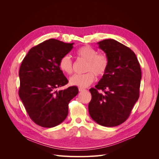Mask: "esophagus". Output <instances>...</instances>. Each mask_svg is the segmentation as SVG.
I'll return each mask as SVG.
<instances>
[{"label": "esophagus", "instance_id": "34e87169", "mask_svg": "<svg viewBox=\"0 0 159 159\" xmlns=\"http://www.w3.org/2000/svg\"><path fill=\"white\" fill-rule=\"evenodd\" d=\"M79 90L80 92H82V91H85V89H84L81 88H79Z\"/></svg>", "mask_w": 159, "mask_h": 159}]
</instances>
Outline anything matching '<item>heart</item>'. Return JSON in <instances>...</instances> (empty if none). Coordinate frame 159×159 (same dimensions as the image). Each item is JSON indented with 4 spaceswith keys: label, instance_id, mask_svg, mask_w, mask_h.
Masks as SVG:
<instances>
[{
    "label": "heart",
    "instance_id": "1",
    "mask_svg": "<svg viewBox=\"0 0 159 159\" xmlns=\"http://www.w3.org/2000/svg\"><path fill=\"white\" fill-rule=\"evenodd\" d=\"M77 57L86 62L84 74H75L70 79L71 85L84 88L92 84L97 77H102L109 66V58L104 53H98L97 50L90 46L80 48L76 52ZM59 68L66 74L73 72V62L69 55L62 57L59 62Z\"/></svg>",
    "mask_w": 159,
    "mask_h": 159
}]
</instances>
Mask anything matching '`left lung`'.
<instances>
[{
	"instance_id": "left-lung-1",
	"label": "left lung",
	"mask_w": 159,
	"mask_h": 159,
	"mask_svg": "<svg viewBox=\"0 0 159 159\" xmlns=\"http://www.w3.org/2000/svg\"><path fill=\"white\" fill-rule=\"evenodd\" d=\"M97 44L108 57L109 66L95 88L89 89V113L101 126H116L128 119L139 99L140 66L135 53L119 42L106 39Z\"/></svg>"
}]
</instances>
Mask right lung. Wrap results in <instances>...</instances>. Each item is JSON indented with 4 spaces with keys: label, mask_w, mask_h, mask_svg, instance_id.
<instances>
[{
    "label": "right lung",
    "mask_w": 159,
    "mask_h": 159,
    "mask_svg": "<svg viewBox=\"0 0 159 159\" xmlns=\"http://www.w3.org/2000/svg\"><path fill=\"white\" fill-rule=\"evenodd\" d=\"M73 44L47 40L31 48L22 62L19 95L30 119L40 126L52 128L62 122L70 101L79 93L77 86L56 91L68 83L59 62Z\"/></svg>",
    "instance_id": "right-lung-1"
}]
</instances>
